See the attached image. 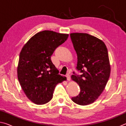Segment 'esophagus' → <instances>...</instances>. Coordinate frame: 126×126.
<instances>
[{
    "label": "esophagus",
    "instance_id": "1",
    "mask_svg": "<svg viewBox=\"0 0 126 126\" xmlns=\"http://www.w3.org/2000/svg\"><path fill=\"white\" fill-rule=\"evenodd\" d=\"M66 77H67V79L68 81L71 80V76H70L69 74H67V75L66 76Z\"/></svg>",
    "mask_w": 126,
    "mask_h": 126
}]
</instances>
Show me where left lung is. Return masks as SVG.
<instances>
[{"mask_svg":"<svg viewBox=\"0 0 126 126\" xmlns=\"http://www.w3.org/2000/svg\"><path fill=\"white\" fill-rule=\"evenodd\" d=\"M70 36L77 54V69L82 73L80 76H71L80 89L79 95L72 100L79 105L87 106L98 98L110 76L107 48L102 40L89 34L73 33Z\"/></svg>","mask_w":126,"mask_h":126,"instance_id":"1","label":"left lung"}]
</instances>
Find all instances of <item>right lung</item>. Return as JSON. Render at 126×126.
<instances>
[{"label":"right lung","mask_w":126,"mask_h":126,"mask_svg":"<svg viewBox=\"0 0 126 126\" xmlns=\"http://www.w3.org/2000/svg\"><path fill=\"white\" fill-rule=\"evenodd\" d=\"M68 36L52 31L40 32L30 38L21 50L17 76L25 94L34 103L49 102L55 86L67 79L58 74L50 56Z\"/></svg>","instance_id":"right-lung-1"}]
</instances>
